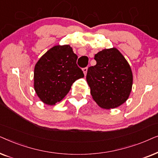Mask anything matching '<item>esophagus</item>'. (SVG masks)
Listing matches in <instances>:
<instances>
[{
    "instance_id": "34e87169",
    "label": "esophagus",
    "mask_w": 158,
    "mask_h": 158,
    "mask_svg": "<svg viewBox=\"0 0 158 158\" xmlns=\"http://www.w3.org/2000/svg\"><path fill=\"white\" fill-rule=\"evenodd\" d=\"M83 73L84 75H85V76L86 75V74H87V71H88V68H84L83 69Z\"/></svg>"
}]
</instances>
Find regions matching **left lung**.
Instances as JSON below:
<instances>
[{
    "label": "left lung",
    "mask_w": 158,
    "mask_h": 158,
    "mask_svg": "<svg viewBox=\"0 0 158 158\" xmlns=\"http://www.w3.org/2000/svg\"><path fill=\"white\" fill-rule=\"evenodd\" d=\"M96 64L88 69L86 81L90 94L101 108L118 107L128 99L133 84L130 65L115 47L95 55Z\"/></svg>",
    "instance_id": "8db88e82"
}]
</instances>
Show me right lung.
Listing matches in <instances>:
<instances>
[{"label":"right lung","mask_w":158,"mask_h":158,"mask_svg":"<svg viewBox=\"0 0 158 158\" xmlns=\"http://www.w3.org/2000/svg\"><path fill=\"white\" fill-rule=\"evenodd\" d=\"M77 56L70 45H56L38 60L34 67V88L47 105H55L70 91L73 83L84 77L76 64Z\"/></svg>","instance_id":"add662e5"}]
</instances>
